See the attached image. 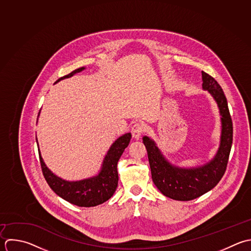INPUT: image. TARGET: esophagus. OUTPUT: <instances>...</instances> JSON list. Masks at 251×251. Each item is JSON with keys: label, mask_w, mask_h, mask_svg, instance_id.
I'll return each mask as SVG.
<instances>
[{"label": "esophagus", "mask_w": 251, "mask_h": 251, "mask_svg": "<svg viewBox=\"0 0 251 251\" xmlns=\"http://www.w3.org/2000/svg\"><path fill=\"white\" fill-rule=\"evenodd\" d=\"M146 131V126L143 123H136L132 127V135L133 138L136 140H139L142 136V134Z\"/></svg>", "instance_id": "1"}]
</instances>
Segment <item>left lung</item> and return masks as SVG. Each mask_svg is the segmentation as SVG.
I'll list each match as a JSON object with an SVG mask.
<instances>
[{
  "mask_svg": "<svg viewBox=\"0 0 251 251\" xmlns=\"http://www.w3.org/2000/svg\"><path fill=\"white\" fill-rule=\"evenodd\" d=\"M201 75L202 88L213 97L221 115L220 146L213 159L199 167L175 166L164 157L153 140L143 138L154 185L161 194L175 201H192L212 190L225 174L233 144V122L225 94L212 76L204 71Z\"/></svg>",
  "mask_w": 251,
  "mask_h": 251,
  "instance_id": "left-lung-1",
  "label": "left lung"
}]
</instances>
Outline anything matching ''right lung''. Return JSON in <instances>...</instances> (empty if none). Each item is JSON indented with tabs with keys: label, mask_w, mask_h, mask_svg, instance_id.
I'll return each instance as SVG.
<instances>
[{
	"label": "right lung",
	"mask_w": 251,
	"mask_h": 251,
	"mask_svg": "<svg viewBox=\"0 0 251 251\" xmlns=\"http://www.w3.org/2000/svg\"><path fill=\"white\" fill-rule=\"evenodd\" d=\"M84 69L85 67L75 69L71 73L59 78L55 83L69 78ZM131 137V133H126L119 137L105 154L100 173L80 181H66L54 175L45 164L40 150H38L43 175L50 188L64 201L80 207H92L101 204L108 201L116 191L118 185L117 163L124 150L128 147Z\"/></svg>",
	"instance_id": "right-lung-1"
}]
</instances>
